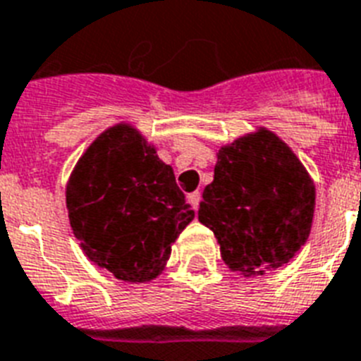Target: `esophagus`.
<instances>
[{
  "mask_svg": "<svg viewBox=\"0 0 361 361\" xmlns=\"http://www.w3.org/2000/svg\"><path fill=\"white\" fill-rule=\"evenodd\" d=\"M200 199H202V195H200L199 191H192V192H189V195H187V200H189V204H191L195 210L199 208Z\"/></svg>",
  "mask_w": 361,
  "mask_h": 361,
  "instance_id": "esophagus-1",
  "label": "esophagus"
}]
</instances>
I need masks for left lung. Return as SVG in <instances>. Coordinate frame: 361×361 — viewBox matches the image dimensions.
<instances>
[{
  "mask_svg": "<svg viewBox=\"0 0 361 361\" xmlns=\"http://www.w3.org/2000/svg\"><path fill=\"white\" fill-rule=\"evenodd\" d=\"M314 200V181L295 153L259 128L219 149L199 221L214 231L231 271L255 276L286 265L301 250Z\"/></svg>",
  "mask_w": 361,
  "mask_h": 361,
  "instance_id": "1",
  "label": "left lung"
}]
</instances>
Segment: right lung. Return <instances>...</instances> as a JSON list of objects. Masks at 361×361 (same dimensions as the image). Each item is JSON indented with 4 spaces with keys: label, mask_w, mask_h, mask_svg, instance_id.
Instances as JSON below:
<instances>
[{
    "label": "right lung",
    "mask_w": 361,
    "mask_h": 361,
    "mask_svg": "<svg viewBox=\"0 0 361 361\" xmlns=\"http://www.w3.org/2000/svg\"><path fill=\"white\" fill-rule=\"evenodd\" d=\"M66 206L85 255L125 282L157 279L195 217L172 166L130 125L107 128L82 153Z\"/></svg>",
    "instance_id": "1"
}]
</instances>
